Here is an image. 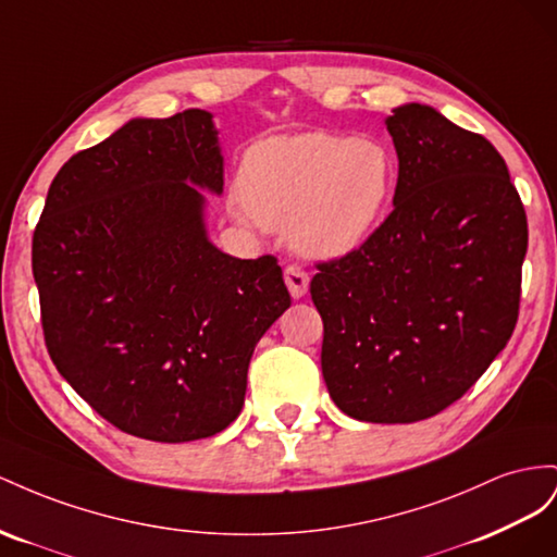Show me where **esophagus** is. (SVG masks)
I'll use <instances>...</instances> for the list:
<instances>
[{
  "label": "esophagus",
  "mask_w": 557,
  "mask_h": 557,
  "mask_svg": "<svg viewBox=\"0 0 557 557\" xmlns=\"http://www.w3.org/2000/svg\"><path fill=\"white\" fill-rule=\"evenodd\" d=\"M284 284H287V289L294 298H300V296H306V292H308L310 277H308L304 268L292 263V265L284 268Z\"/></svg>",
  "instance_id": "1"
}]
</instances>
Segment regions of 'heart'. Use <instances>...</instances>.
I'll use <instances>...</instances> for the list:
<instances>
[{
    "instance_id": "obj_1",
    "label": "heart",
    "mask_w": 557,
    "mask_h": 557,
    "mask_svg": "<svg viewBox=\"0 0 557 557\" xmlns=\"http://www.w3.org/2000/svg\"><path fill=\"white\" fill-rule=\"evenodd\" d=\"M237 184L231 210L245 224L289 228L304 251L341 257L367 243L383 219L394 161L373 139L300 133L251 147Z\"/></svg>"
}]
</instances>
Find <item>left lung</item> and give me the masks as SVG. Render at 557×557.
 <instances>
[{
	"mask_svg": "<svg viewBox=\"0 0 557 557\" xmlns=\"http://www.w3.org/2000/svg\"><path fill=\"white\" fill-rule=\"evenodd\" d=\"M399 156L394 210L357 249L317 261L331 399L361 422L446 410L516 329L528 216L499 151L436 109L387 119Z\"/></svg>",
	"mask_w": 557,
	"mask_h": 557,
	"instance_id": "obj_1",
	"label": "left lung"
}]
</instances>
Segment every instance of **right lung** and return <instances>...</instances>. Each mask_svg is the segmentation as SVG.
I'll use <instances>...</instances> for the list:
<instances>
[{
    "label": "right lung",
    "instance_id": "obj_1",
    "mask_svg": "<svg viewBox=\"0 0 557 557\" xmlns=\"http://www.w3.org/2000/svg\"><path fill=\"white\" fill-rule=\"evenodd\" d=\"M221 194L212 114L135 119L60 168L32 237L46 349L125 434L184 443L240 416L253 347L292 306L277 259L205 235Z\"/></svg>",
    "mask_w": 557,
    "mask_h": 557
}]
</instances>
